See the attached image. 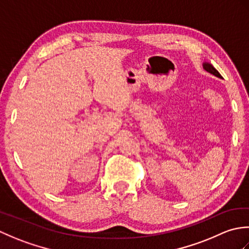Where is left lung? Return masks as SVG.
Instances as JSON below:
<instances>
[{"instance_id": "obj_1", "label": "left lung", "mask_w": 249, "mask_h": 249, "mask_svg": "<svg viewBox=\"0 0 249 249\" xmlns=\"http://www.w3.org/2000/svg\"><path fill=\"white\" fill-rule=\"evenodd\" d=\"M203 68L204 70L206 71H209V72H211V73H213L214 76H216V77H218V78H221V76H220V73L215 70V68L211 65V64H209V63H204L203 64Z\"/></svg>"}]
</instances>
